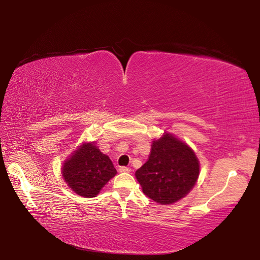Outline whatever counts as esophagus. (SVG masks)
<instances>
[{"instance_id": "obj_1", "label": "esophagus", "mask_w": 260, "mask_h": 260, "mask_svg": "<svg viewBox=\"0 0 260 260\" xmlns=\"http://www.w3.org/2000/svg\"><path fill=\"white\" fill-rule=\"evenodd\" d=\"M119 171L120 172H127V174H129V172H131V169L128 168V167H120Z\"/></svg>"}]
</instances>
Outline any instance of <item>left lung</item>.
Returning a JSON list of instances; mask_svg holds the SVG:
<instances>
[{"label": "left lung", "instance_id": "1", "mask_svg": "<svg viewBox=\"0 0 260 260\" xmlns=\"http://www.w3.org/2000/svg\"><path fill=\"white\" fill-rule=\"evenodd\" d=\"M199 176L200 161L193 149L167 132L153 141L147 161L136 171L143 193L160 205L185 198Z\"/></svg>", "mask_w": 260, "mask_h": 260}]
</instances>
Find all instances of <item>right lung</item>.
<instances>
[{
	"instance_id": "right-lung-1",
	"label": "right lung",
	"mask_w": 260,
	"mask_h": 260,
	"mask_svg": "<svg viewBox=\"0 0 260 260\" xmlns=\"http://www.w3.org/2000/svg\"><path fill=\"white\" fill-rule=\"evenodd\" d=\"M116 174L117 170L112 160L100 151L94 142H83L61 167L65 182L82 198H95Z\"/></svg>"
}]
</instances>
